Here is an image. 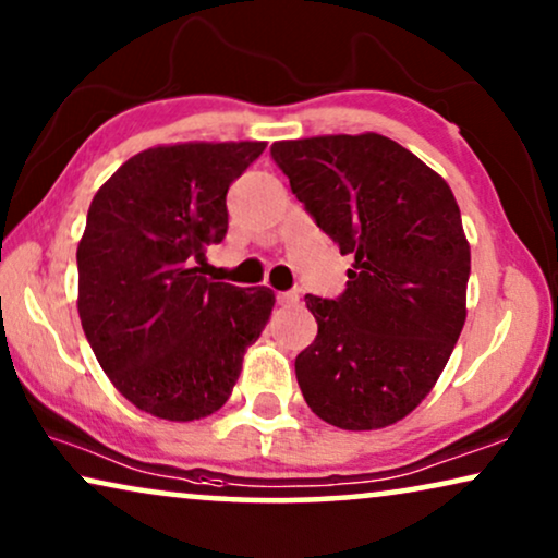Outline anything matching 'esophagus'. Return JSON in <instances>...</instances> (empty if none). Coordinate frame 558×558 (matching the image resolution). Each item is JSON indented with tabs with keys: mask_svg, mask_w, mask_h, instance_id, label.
<instances>
[{
	"mask_svg": "<svg viewBox=\"0 0 558 558\" xmlns=\"http://www.w3.org/2000/svg\"><path fill=\"white\" fill-rule=\"evenodd\" d=\"M277 300H279V304H294V302H300V294H296V292H279Z\"/></svg>",
	"mask_w": 558,
	"mask_h": 558,
	"instance_id": "esophagus-1",
	"label": "esophagus"
}]
</instances>
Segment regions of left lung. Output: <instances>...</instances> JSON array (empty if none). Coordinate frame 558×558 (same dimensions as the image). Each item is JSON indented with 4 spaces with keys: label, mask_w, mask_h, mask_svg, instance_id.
Segmentation results:
<instances>
[{
    "label": "left lung",
    "mask_w": 558,
    "mask_h": 558,
    "mask_svg": "<svg viewBox=\"0 0 558 558\" xmlns=\"http://www.w3.org/2000/svg\"><path fill=\"white\" fill-rule=\"evenodd\" d=\"M315 223L355 258L338 300L307 294L317 338L296 384L323 422L384 429L437 384L468 317L470 243L441 174L384 134L271 144Z\"/></svg>",
    "instance_id": "8db88e82"
}]
</instances>
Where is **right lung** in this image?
I'll use <instances>...</instances> for the list:
<instances>
[{"label": "right lung", "mask_w": 558, "mask_h": 558, "mask_svg": "<svg viewBox=\"0 0 558 558\" xmlns=\"http://www.w3.org/2000/svg\"><path fill=\"white\" fill-rule=\"evenodd\" d=\"M266 142L159 144L98 187L78 243V315L113 388L167 422L210 416L269 323V287L203 277L226 193Z\"/></svg>", "instance_id": "add662e5"}]
</instances>
